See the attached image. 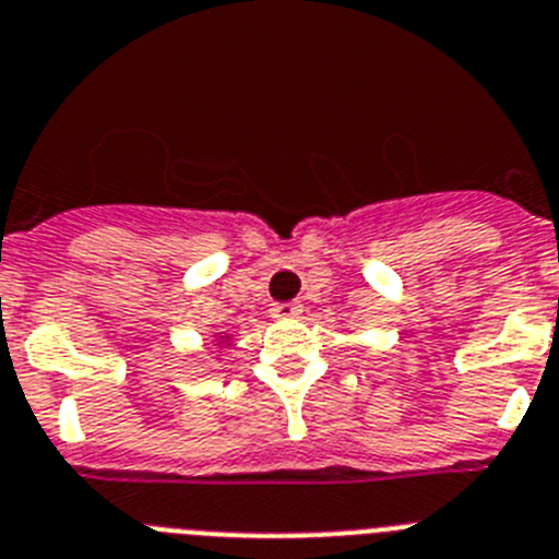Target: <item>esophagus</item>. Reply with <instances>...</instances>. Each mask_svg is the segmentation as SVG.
I'll return each mask as SVG.
<instances>
[{"label": "esophagus", "instance_id": "34e87169", "mask_svg": "<svg viewBox=\"0 0 559 559\" xmlns=\"http://www.w3.org/2000/svg\"><path fill=\"white\" fill-rule=\"evenodd\" d=\"M300 311H304V306L300 304H275L270 314H273L275 320H292V317H298Z\"/></svg>", "mask_w": 559, "mask_h": 559}]
</instances>
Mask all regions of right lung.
<instances>
[{
	"mask_svg": "<svg viewBox=\"0 0 559 559\" xmlns=\"http://www.w3.org/2000/svg\"><path fill=\"white\" fill-rule=\"evenodd\" d=\"M211 342H214V345H217L219 350H225L230 345V342H234V336L225 334V331H219V334H211ZM219 356H223V354H219Z\"/></svg>",
	"mask_w": 559,
	"mask_h": 559,
	"instance_id": "1",
	"label": "right lung"
}]
</instances>
